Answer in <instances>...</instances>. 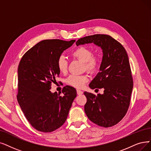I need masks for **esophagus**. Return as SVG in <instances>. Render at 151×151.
I'll return each instance as SVG.
<instances>
[{
    "mask_svg": "<svg viewBox=\"0 0 151 151\" xmlns=\"http://www.w3.org/2000/svg\"><path fill=\"white\" fill-rule=\"evenodd\" d=\"M77 95H82V94H83V92L82 91V90H81L77 89Z\"/></svg>",
    "mask_w": 151,
    "mask_h": 151,
    "instance_id": "1",
    "label": "esophagus"
}]
</instances>
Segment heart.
<instances>
[{
    "instance_id": "1",
    "label": "heart",
    "mask_w": 151,
    "mask_h": 151,
    "mask_svg": "<svg viewBox=\"0 0 151 151\" xmlns=\"http://www.w3.org/2000/svg\"><path fill=\"white\" fill-rule=\"evenodd\" d=\"M92 50L86 46L77 47L72 52V56L80 60L83 63L84 69L90 72H94L98 69L100 65V59L98 56L93 55ZM68 61L64 56H60L57 60V67L62 74H66L68 69ZM88 81L87 75H70L65 79V82L69 86L76 88H82Z\"/></svg>"
}]
</instances>
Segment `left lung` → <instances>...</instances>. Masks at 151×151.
<instances>
[{
  "instance_id": "left-lung-1",
  "label": "left lung",
  "mask_w": 151,
  "mask_h": 151,
  "mask_svg": "<svg viewBox=\"0 0 151 151\" xmlns=\"http://www.w3.org/2000/svg\"><path fill=\"white\" fill-rule=\"evenodd\" d=\"M94 43L103 51L100 72L89 84L92 89L104 88V94L85 92L84 110L93 123L104 128L118 123L130 104L133 81L124 47L107 35H93L78 40L76 45Z\"/></svg>"
}]
</instances>
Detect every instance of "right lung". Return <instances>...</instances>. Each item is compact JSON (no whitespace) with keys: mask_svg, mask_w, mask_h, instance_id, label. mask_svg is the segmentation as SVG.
<instances>
[{"mask_svg":"<svg viewBox=\"0 0 151 151\" xmlns=\"http://www.w3.org/2000/svg\"><path fill=\"white\" fill-rule=\"evenodd\" d=\"M76 41L43 40L22 58L18 68V102L29 123L37 130L50 132L65 123L76 90L64 87L63 95L50 91L60 72L57 60Z\"/></svg>","mask_w":151,"mask_h":151,"instance_id":"1","label":"right lung"}]
</instances>
